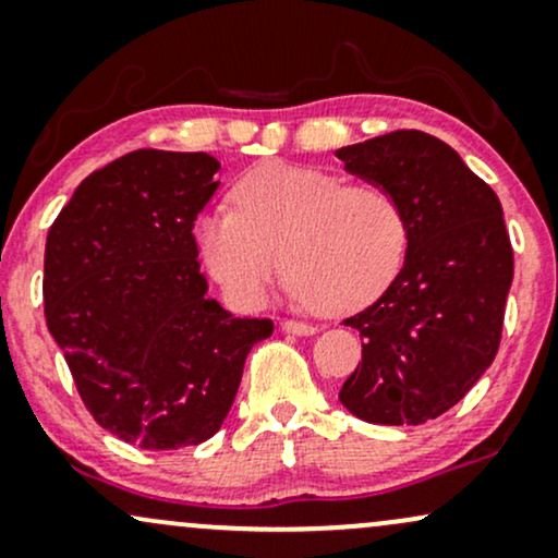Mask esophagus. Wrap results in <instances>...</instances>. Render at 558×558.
I'll return each mask as SVG.
<instances>
[{
    "instance_id": "esophagus-1",
    "label": "esophagus",
    "mask_w": 558,
    "mask_h": 558,
    "mask_svg": "<svg viewBox=\"0 0 558 558\" xmlns=\"http://www.w3.org/2000/svg\"><path fill=\"white\" fill-rule=\"evenodd\" d=\"M281 331L294 333V337H313L318 329L311 324H303V320H281Z\"/></svg>"
}]
</instances>
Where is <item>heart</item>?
<instances>
[{
    "label": "heart",
    "instance_id": "heart-1",
    "mask_svg": "<svg viewBox=\"0 0 558 558\" xmlns=\"http://www.w3.org/2000/svg\"><path fill=\"white\" fill-rule=\"evenodd\" d=\"M232 198L193 234L206 271L245 311L264 305L284 264L292 298L331 316L381 298L404 264L408 219L376 182L271 161L242 174Z\"/></svg>",
    "mask_w": 558,
    "mask_h": 558
}]
</instances>
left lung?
I'll list each match as a JSON object with an SVG mask.
<instances>
[{
  "label": "left lung",
  "mask_w": 558,
  "mask_h": 558,
  "mask_svg": "<svg viewBox=\"0 0 558 558\" xmlns=\"http://www.w3.org/2000/svg\"><path fill=\"white\" fill-rule=\"evenodd\" d=\"M344 172L397 195L408 253L389 290L344 326L363 363L339 402L365 423L421 425L454 408L494 363L514 277L499 195L454 148L395 130L333 150Z\"/></svg>",
  "instance_id": "obj_1"
}]
</instances>
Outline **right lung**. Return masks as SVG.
Returning <instances> with one entry per match:
<instances>
[{
	"instance_id": "right-lung-1",
	"label": "right lung",
	"mask_w": 558,
	"mask_h": 558,
	"mask_svg": "<svg viewBox=\"0 0 558 558\" xmlns=\"http://www.w3.org/2000/svg\"><path fill=\"white\" fill-rule=\"evenodd\" d=\"M208 154L141 148L77 185L46 238L44 313L94 421L141 449L208 441L266 318H234L193 227L219 187Z\"/></svg>"
}]
</instances>
